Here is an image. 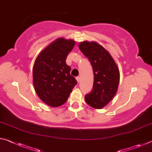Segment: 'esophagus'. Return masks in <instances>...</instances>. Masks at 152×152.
Returning a JSON list of instances; mask_svg holds the SVG:
<instances>
[{
	"label": "esophagus",
	"mask_w": 152,
	"mask_h": 152,
	"mask_svg": "<svg viewBox=\"0 0 152 152\" xmlns=\"http://www.w3.org/2000/svg\"><path fill=\"white\" fill-rule=\"evenodd\" d=\"M76 80H77V81H78V82H80V76L76 77Z\"/></svg>",
	"instance_id": "1"
}]
</instances>
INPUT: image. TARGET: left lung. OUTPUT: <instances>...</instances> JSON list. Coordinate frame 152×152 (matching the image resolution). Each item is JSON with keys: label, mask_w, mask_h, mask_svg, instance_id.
Instances as JSON below:
<instances>
[{"label": "left lung", "mask_w": 152, "mask_h": 152, "mask_svg": "<svg viewBox=\"0 0 152 152\" xmlns=\"http://www.w3.org/2000/svg\"><path fill=\"white\" fill-rule=\"evenodd\" d=\"M78 48L92 66V90L85 95L86 102L94 109H101L111 101L119 83V68L110 53L96 42H83Z\"/></svg>", "instance_id": "8db88e82"}]
</instances>
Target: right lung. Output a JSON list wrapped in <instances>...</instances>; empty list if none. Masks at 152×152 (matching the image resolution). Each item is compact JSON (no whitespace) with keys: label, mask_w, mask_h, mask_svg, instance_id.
<instances>
[{"label":"right lung","mask_w":152,"mask_h":152,"mask_svg":"<svg viewBox=\"0 0 152 152\" xmlns=\"http://www.w3.org/2000/svg\"><path fill=\"white\" fill-rule=\"evenodd\" d=\"M75 42L58 38L50 43L36 58L33 68L35 91L43 102L57 107L65 103L77 84L66 63Z\"/></svg>","instance_id":"right-lung-1"}]
</instances>
